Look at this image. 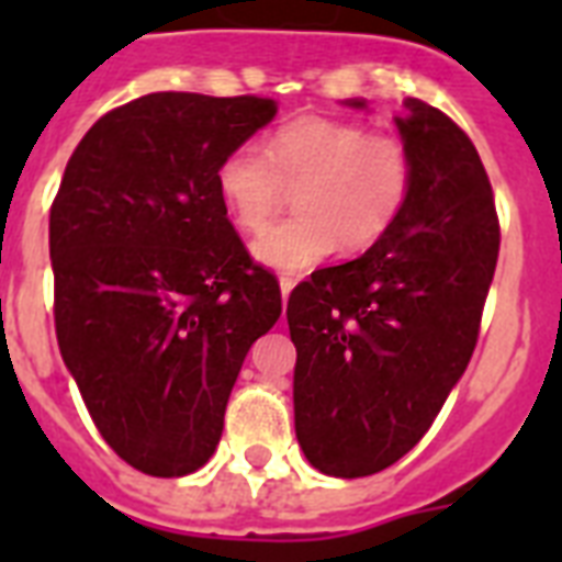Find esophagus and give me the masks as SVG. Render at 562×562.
<instances>
[{"mask_svg":"<svg viewBox=\"0 0 562 562\" xmlns=\"http://www.w3.org/2000/svg\"><path fill=\"white\" fill-rule=\"evenodd\" d=\"M294 277H280V291H282V300H289L291 289H294Z\"/></svg>","mask_w":562,"mask_h":562,"instance_id":"esophagus-1","label":"esophagus"}]
</instances>
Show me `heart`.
I'll use <instances>...</instances> for the list:
<instances>
[{
    "label": "heart",
    "mask_w": 562,
    "mask_h": 562,
    "mask_svg": "<svg viewBox=\"0 0 562 562\" xmlns=\"http://www.w3.org/2000/svg\"><path fill=\"white\" fill-rule=\"evenodd\" d=\"M411 180L414 162L400 136L324 116L277 127L265 154L238 145L215 169L221 201L245 233H262L289 189H297V215L254 247L262 262L282 271L321 262L338 245L347 254L373 247L400 221Z\"/></svg>",
    "instance_id": "b5f03b06"
}]
</instances>
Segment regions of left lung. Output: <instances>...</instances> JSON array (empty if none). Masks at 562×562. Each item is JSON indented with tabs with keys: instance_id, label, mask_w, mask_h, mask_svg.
Returning a JSON list of instances; mask_svg holds the SVG:
<instances>
[{
	"instance_id": "8db88e82",
	"label": "left lung",
	"mask_w": 562,
	"mask_h": 562,
	"mask_svg": "<svg viewBox=\"0 0 562 562\" xmlns=\"http://www.w3.org/2000/svg\"><path fill=\"white\" fill-rule=\"evenodd\" d=\"M396 125L414 162L400 221L364 256L300 282L285 308L297 440L335 479L387 470L431 428L472 359L498 259L470 136L419 99Z\"/></svg>"
}]
</instances>
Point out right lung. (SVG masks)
<instances>
[{
  "mask_svg": "<svg viewBox=\"0 0 562 562\" xmlns=\"http://www.w3.org/2000/svg\"><path fill=\"white\" fill-rule=\"evenodd\" d=\"M277 116L259 95L151 92L110 110L48 215L55 333L108 446L180 479L210 461L241 361L282 312L215 187L221 157Z\"/></svg>",
  "mask_w": 562,
  "mask_h": 562,
  "instance_id": "1",
  "label": "right lung"
}]
</instances>
